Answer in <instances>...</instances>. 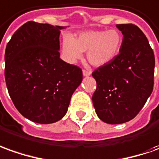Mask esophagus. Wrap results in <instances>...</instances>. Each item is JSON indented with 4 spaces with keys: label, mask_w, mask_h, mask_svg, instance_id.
<instances>
[{
    "label": "esophagus",
    "mask_w": 159,
    "mask_h": 159,
    "mask_svg": "<svg viewBox=\"0 0 159 159\" xmlns=\"http://www.w3.org/2000/svg\"><path fill=\"white\" fill-rule=\"evenodd\" d=\"M83 75L84 76H90L91 75V71H88V70H83Z\"/></svg>",
    "instance_id": "esophagus-1"
}]
</instances>
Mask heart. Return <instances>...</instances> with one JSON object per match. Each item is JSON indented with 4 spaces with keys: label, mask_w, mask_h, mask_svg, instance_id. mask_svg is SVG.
Segmentation results:
<instances>
[{
    "label": "heart",
    "mask_w": 159,
    "mask_h": 159,
    "mask_svg": "<svg viewBox=\"0 0 159 159\" xmlns=\"http://www.w3.org/2000/svg\"><path fill=\"white\" fill-rule=\"evenodd\" d=\"M123 43L122 34L117 30L86 31L63 40L62 50L69 61H74L86 52V59L93 66H103L114 60Z\"/></svg>",
    "instance_id": "b5f03b06"
}]
</instances>
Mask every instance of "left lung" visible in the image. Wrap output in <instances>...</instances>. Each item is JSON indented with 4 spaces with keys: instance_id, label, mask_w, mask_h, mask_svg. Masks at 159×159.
I'll return each instance as SVG.
<instances>
[{
    "instance_id": "left-lung-1",
    "label": "left lung",
    "mask_w": 159,
    "mask_h": 159,
    "mask_svg": "<svg viewBox=\"0 0 159 159\" xmlns=\"http://www.w3.org/2000/svg\"><path fill=\"white\" fill-rule=\"evenodd\" d=\"M123 43L113 61L97 68L93 103L105 123H125L135 118L153 90L155 57L144 34L136 25L118 24Z\"/></svg>"
}]
</instances>
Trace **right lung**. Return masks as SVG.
<instances>
[{"label": "right lung", "mask_w": 159, "mask_h": 159, "mask_svg": "<svg viewBox=\"0 0 159 159\" xmlns=\"http://www.w3.org/2000/svg\"><path fill=\"white\" fill-rule=\"evenodd\" d=\"M66 27L27 21L13 34L5 51V80L20 113L39 124L54 123L66 113L83 79L79 66L60 58Z\"/></svg>", "instance_id": "obj_1"}]
</instances>
